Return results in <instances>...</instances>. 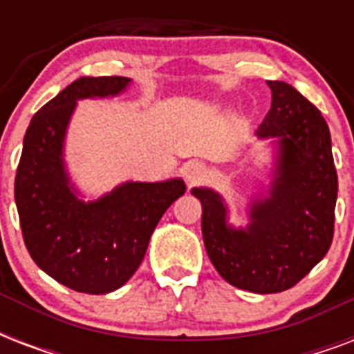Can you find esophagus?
Returning <instances> with one entry per match:
<instances>
[{"label": "esophagus", "mask_w": 354, "mask_h": 354, "mask_svg": "<svg viewBox=\"0 0 354 354\" xmlns=\"http://www.w3.org/2000/svg\"><path fill=\"white\" fill-rule=\"evenodd\" d=\"M207 167L202 163V161H189L187 165L183 167V178L187 180L189 185H194V183L204 182L207 178Z\"/></svg>", "instance_id": "esophagus-1"}]
</instances>
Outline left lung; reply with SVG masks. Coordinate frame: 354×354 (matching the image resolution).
I'll use <instances>...</instances> for the list:
<instances>
[{
    "mask_svg": "<svg viewBox=\"0 0 354 354\" xmlns=\"http://www.w3.org/2000/svg\"><path fill=\"white\" fill-rule=\"evenodd\" d=\"M272 106L255 133L275 138L277 161L268 196L250 205V224H227L213 189L194 187L202 235L216 272L242 290L275 294L299 283L329 252L335 235L338 176L330 132L313 102L279 80H266Z\"/></svg>",
    "mask_w": 354,
    "mask_h": 354,
    "instance_id": "8db88e82",
    "label": "left lung"
}]
</instances>
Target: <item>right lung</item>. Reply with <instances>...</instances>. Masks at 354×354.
<instances>
[{
    "mask_svg": "<svg viewBox=\"0 0 354 354\" xmlns=\"http://www.w3.org/2000/svg\"><path fill=\"white\" fill-rule=\"evenodd\" d=\"M127 77H82L30 119L24 138L14 198L30 257L53 279L84 294H108L127 283L143 261L169 205L185 193L180 178L127 182L95 202L69 183L64 138L77 101L119 95Z\"/></svg>",
    "mask_w": 354,
    "mask_h": 354,
    "instance_id": "1",
    "label": "right lung"
}]
</instances>
